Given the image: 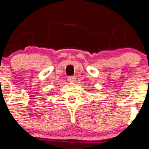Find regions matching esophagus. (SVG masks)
<instances>
[{
	"mask_svg": "<svg viewBox=\"0 0 149 149\" xmlns=\"http://www.w3.org/2000/svg\"><path fill=\"white\" fill-rule=\"evenodd\" d=\"M68 81L70 82V83H74L76 81V78L73 76H69V77H68Z\"/></svg>",
	"mask_w": 149,
	"mask_h": 149,
	"instance_id": "esophagus-1",
	"label": "esophagus"
}]
</instances>
